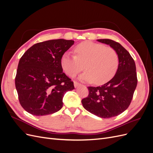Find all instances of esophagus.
Masks as SVG:
<instances>
[{
	"label": "esophagus",
	"instance_id": "34e87169",
	"mask_svg": "<svg viewBox=\"0 0 153 153\" xmlns=\"http://www.w3.org/2000/svg\"><path fill=\"white\" fill-rule=\"evenodd\" d=\"M79 85H80V84H79V83L77 82H74V86H75V87H77Z\"/></svg>",
	"mask_w": 153,
	"mask_h": 153
}]
</instances>
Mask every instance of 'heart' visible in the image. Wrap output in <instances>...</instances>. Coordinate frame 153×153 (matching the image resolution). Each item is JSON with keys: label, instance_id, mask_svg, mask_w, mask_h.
I'll list each match as a JSON object with an SVG mask.
<instances>
[{"label": "heart", "instance_id": "heart-1", "mask_svg": "<svg viewBox=\"0 0 153 153\" xmlns=\"http://www.w3.org/2000/svg\"><path fill=\"white\" fill-rule=\"evenodd\" d=\"M75 51L76 55L66 52L61 59V67L68 75L75 76L82 70L84 64L86 71L79 79L102 84L116 73L119 56L113 48L87 41L77 45Z\"/></svg>", "mask_w": 153, "mask_h": 153}]
</instances>
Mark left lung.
<instances>
[{
    "label": "left lung",
    "instance_id": "1",
    "mask_svg": "<svg viewBox=\"0 0 153 153\" xmlns=\"http://www.w3.org/2000/svg\"><path fill=\"white\" fill-rule=\"evenodd\" d=\"M99 42L110 45L119 56V66L114 76L98 87H88L89 95L82 100L84 108L101 118L117 116L131 103L137 85L135 61L131 55L119 43L102 39Z\"/></svg>",
    "mask_w": 153,
    "mask_h": 153
}]
</instances>
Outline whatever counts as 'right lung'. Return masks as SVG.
<instances>
[{
  "mask_svg": "<svg viewBox=\"0 0 153 153\" xmlns=\"http://www.w3.org/2000/svg\"><path fill=\"white\" fill-rule=\"evenodd\" d=\"M74 42L59 39L36 43L20 58L15 86L20 103L27 112L42 116L62 108L64 94L75 87L63 73L61 59Z\"/></svg>",
  "mask_w": 153,
  "mask_h": 153,
  "instance_id": "1",
  "label": "right lung"
}]
</instances>
